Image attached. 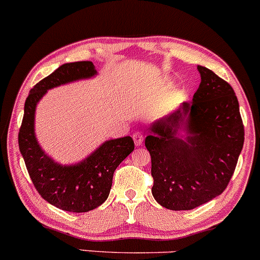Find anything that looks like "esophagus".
<instances>
[{"label": "esophagus", "mask_w": 260, "mask_h": 260, "mask_svg": "<svg viewBox=\"0 0 260 260\" xmlns=\"http://www.w3.org/2000/svg\"><path fill=\"white\" fill-rule=\"evenodd\" d=\"M133 139H134V142H135L136 146H140V145L142 144V141H144V136H142V134H140V133L134 134Z\"/></svg>", "instance_id": "34e87169"}]
</instances>
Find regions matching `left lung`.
Returning a JSON list of instances; mask_svg holds the SVG:
<instances>
[{
    "mask_svg": "<svg viewBox=\"0 0 260 260\" xmlns=\"http://www.w3.org/2000/svg\"><path fill=\"white\" fill-rule=\"evenodd\" d=\"M197 69L201 84L192 102L153 122L145 139L151 155L152 196L172 211L193 209L219 196L244 142L233 88L211 69Z\"/></svg>",
    "mask_w": 260,
    "mask_h": 260,
    "instance_id": "left-lung-1",
    "label": "left lung"
}]
</instances>
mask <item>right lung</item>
Returning a JSON list of instances; mask_svg holds the SVG:
<instances>
[{"mask_svg":"<svg viewBox=\"0 0 260 260\" xmlns=\"http://www.w3.org/2000/svg\"><path fill=\"white\" fill-rule=\"evenodd\" d=\"M96 75L91 62L66 63L30 89L18 133L19 151L38 193L63 211L89 212L99 207L110 193L116 167L133 152L130 136L105 141L80 162L60 165L42 150L35 134L38 102L49 89Z\"/></svg>","mask_w":260,"mask_h":260,"instance_id":"add662e5","label":"right lung"}]
</instances>
